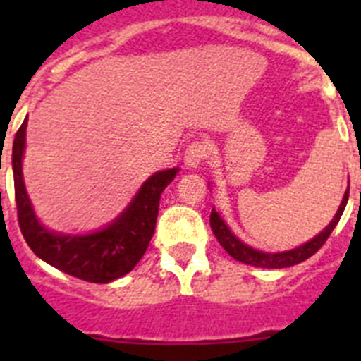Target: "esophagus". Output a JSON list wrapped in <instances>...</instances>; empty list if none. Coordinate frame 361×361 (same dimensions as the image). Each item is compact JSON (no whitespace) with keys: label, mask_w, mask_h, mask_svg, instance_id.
Instances as JSON below:
<instances>
[{"label":"esophagus","mask_w":361,"mask_h":361,"mask_svg":"<svg viewBox=\"0 0 361 361\" xmlns=\"http://www.w3.org/2000/svg\"><path fill=\"white\" fill-rule=\"evenodd\" d=\"M208 157V148L202 141H193L184 152V164L188 168H197V166L202 164L204 159Z\"/></svg>","instance_id":"1"}]
</instances>
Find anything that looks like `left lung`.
<instances>
[{
  "mask_svg": "<svg viewBox=\"0 0 361 361\" xmlns=\"http://www.w3.org/2000/svg\"><path fill=\"white\" fill-rule=\"evenodd\" d=\"M347 199H349V190L345 191V197H343L342 204H340V208H338L336 215L334 219L331 220V224L324 229V231L314 237L312 240H309L307 244L300 245L296 250L286 251V253H262V251H257L250 245L242 244L235 235L228 229V226L224 224V220L220 219L219 213L213 209L212 215H209V226H212L213 235L216 237V240L220 242V245L231 255L235 260L244 264H250V266H257V267H267V269H282V267H289L295 266V264L304 262L307 260L309 257L317 253L320 250L322 245L325 244V240L329 238V235L333 233V229L336 228L338 220L342 219V213L345 209Z\"/></svg>",
  "mask_w": 361,
  "mask_h": 361,
  "instance_id": "obj_1",
  "label": "left lung"
}]
</instances>
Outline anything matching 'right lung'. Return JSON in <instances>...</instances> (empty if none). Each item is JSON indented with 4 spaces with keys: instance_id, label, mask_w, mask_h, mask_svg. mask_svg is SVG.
I'll return each instance as SVG.
<instances>
[{
    "instance_id": "obj_1",
    "label": "right lung",
    "mask_w": 361,
    "mask_h": 361,
    "mask_svg": "<svg viewBox=\"0 0 361 361\" xmlns=\"http://www.w3.org/2000/svg\"><path fill=\"white\" fill-rule=\"evenodd\" d=\"M25 130L27 119L16 132L12 168L19 229L23 233L28 247L50 266L86 282L108 283L130 273L148 250L157 222L161 193L173 180L177 168L159 171L148 178L137 193L135 200L130 204V208L103 231L85 237L56 235L37 222L25 190L21 173Z\"/></svg>"
}]
</instances>
